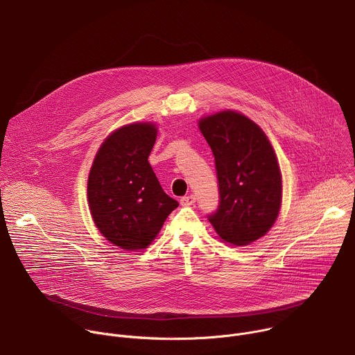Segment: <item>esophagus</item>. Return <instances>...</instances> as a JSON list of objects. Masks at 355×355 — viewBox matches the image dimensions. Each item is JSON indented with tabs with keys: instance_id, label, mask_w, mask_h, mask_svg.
<instances>
[{
	"instance_id": "esophagus-1",
	"label": "esophagus",
	"mask_w": 355,
	"mask_h": 355,
	"mask_svg": "<svg viewBox=\"0 0 355 355\" xmlns=\"http://www.w3.org/2000/svg\"><path fill=\"white\" fill-rule=\"evenodd\" d=\"M195 200H196V198H195L193 195H187V196H182V198L180 199V204H181L182 207H191V205L195 204Z\"/></svg>"
}]
</instances>
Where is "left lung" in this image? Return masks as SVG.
I'll list each match as a JSON object with an SVG mask.
<instances>
[{"label": "left lung", "instance_id": "left-lung-1", "mask_svg": "<svg viewBox=\"0 0 355 355\" xmlns=\"http://www.w3.org/2000/svg\"><path fill=\"white\" fill-rule=\"evenodd\" d=\"M215 156L219 208L208 219L222 241L247 245L275 223L282 202V175L263 129L236 111L199 119Z\"/></svg>", "mask_w": 355, "mask_h": 355}]
</instances>
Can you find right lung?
Wrapping results in <instances>:
<instances>
[{"label":"right lung","mask_w":355,"mask_h":355,"mask_svg":"<svg viewBox=\"0 0 355 355\" xmlns=\"http://www.w3.org/2000/svg\"><path fill=\"white\" fill-rule=\"evenodd\" d=\"M156 137L155 123L125 125L103 141L89 170L87 196L92 220L122 250L137 251L151 244L178 207L147 160Z\"/></svg>","instance_id":"add662e5"}]
</instances>
